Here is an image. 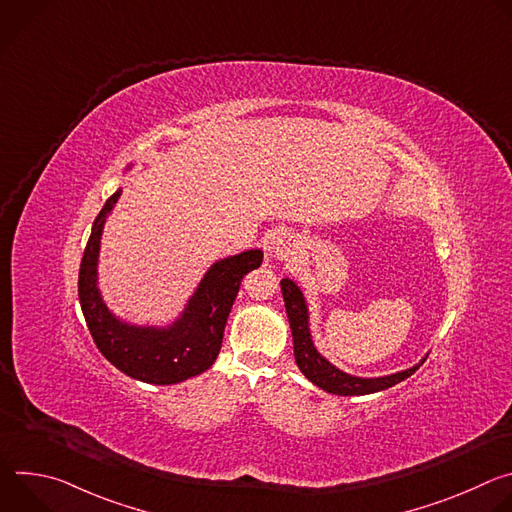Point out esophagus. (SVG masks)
I'll return each mask as SVG.
<instances>
[{"instance_id":"esophagus-1","label":"esophagus","mask_w":512,"mask_h":512,"mask_svg":"<svg viewBox=\"0 0 512 512\" xmlns=\"http://www.w3.org/2000/svg\"><path fill=\"white\" fill-rule=\"evenodd\" d=\"M302 247V239L296 233H287L281 231L275 239H273V253L279 259H289L294 257Z\"/></svg>"}]
</instances>
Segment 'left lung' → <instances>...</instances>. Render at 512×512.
<instances>
[{
    "label": "left lung",
    "mask_w": 512,
    "mask_h": 512,
    "mask_svg": "<svg viewBox=\"0 0 512 512\" xmlns=\"http://www.w3.org/2000/svg\"><path fill=\"white\" fill-rule=\"evenodd\" d=\"M281 294H283V302H285V312L289 318V328H291V336H294V354H296V362L300 371L320 389L334 393V395H369V393H377V391H385L401 381H405L407 377H411L421 364H415V367L395 373V375H387V377H375V379H364V377H354L348 375L340 369H336L330 360H326L318 348L314 346L312 334H310V312H308V304L306 298L302 294V289L296 285V281L291 279H281Z\"/></svg>",
    "instance_id": "obj_1"
}]
</instances>
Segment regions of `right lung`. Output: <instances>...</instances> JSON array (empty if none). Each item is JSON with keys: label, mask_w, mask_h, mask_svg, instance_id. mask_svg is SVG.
I'll list each match as a JSON object with an SVG mask.
<instances>
[{"label": "right lung", "mask_w": 512, "mask_h": 512, "mask_svg": "<svg viewBox=\"0 0 512 512\" xmlns=\"http://www.w3.org/2000/svg\"><path fill=\"white\" fill-rule=\"evenodd\" d=\"M119 196L121 188L97 214L81 261L79 300L87 326L101 354L127 377L150 385L182 383L212 367L241 281L261 265L263 251L251 249L216 261L174 324L166 328L127 324L105 306L97 285L101 235Z\"/></svg>", "instance_id": "1"}]
</instances>
